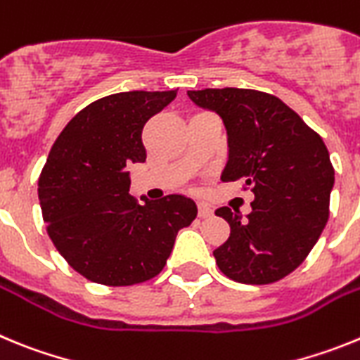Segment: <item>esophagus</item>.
Segmentation results:
<instances>
[{"label": "esophagus", "mask_w": 360, "mask_h": 360, "mask_svg": "<svg viewBox=\"0 0 360 360\" xmlns=\"http://www.w3.org/2000/svg\"><path fill=\"white\" fill-rule=\"evenodd\" d=\"M198 216H200V218H209V216H212V209L209 207L207 203H200V205H198Z\"/></svg>", "instance_id": "34e87169"}]
</instances>
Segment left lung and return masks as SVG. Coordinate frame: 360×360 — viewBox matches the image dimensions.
Returning <instances> with one entry per match:
<instances>
[{
  "label": "left lung",
  "instance_id": "left-lung-1",
  "mask_svg": "<svg viewBox=\"0 0 360 360\" xmlns=\"http://www.w3.org/2000/svg\"><path fill=\"white\" fill-rule=\"evenodd\" d=\"M187 95L224 120L229 155L219 178L254 193L247 216L216 209L231 225L229 240L212 252L219 270L247 285L285 278L304 262L328 221L335 173L323 139L270 94L207 88Z\"/></svg>",
  "mask_w": 360,
  "mask_h": 360
}]
</instances>
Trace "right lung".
I'll list each match as a JSON object with an SVG mask.
<instances>
[{
    "mask_svg": "<svg viewBox=\"0 0 360 360\" xmlns=\"http://www.w3.org/2000/svg\"><path fill=\"white\" fill-rule=\"evenodd\" d=\"M176 97L124 91L88 104L53 142L37 195L50 240L94 283L128 287L164 269L180 229L196 218L184 195L139 203L126 165L146 162L142 128Z\"/></svg>",
    "mask_w": 360,
    "mask_h": 360,
    "instance_id": "right-lung-1",
    "label": "right lung"
}]
</instances>
